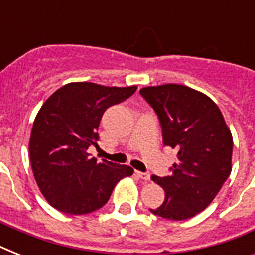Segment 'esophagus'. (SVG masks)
<instances>
[{
    "label": "esophagus",
    "instance_id": "34e87169",
    "mask_svg": "<svg viewBox=\"0 0 255 255\" xmlns=\"http://www.w3.org/2000/svg\"><path fill=\"white\" fill-rule=\"evenodd\" d=\"M136 174H137L140 178L145 180V181H149V180H151V174L147 173V172H139V170H136Z\"/></svg>",
    "mask_w": 255,
    "mask_h": 255
}]
</instances>
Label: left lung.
Returning a JSON list of instances; mask_svg holds the SVG:
<instances>
[{"label": "left lung", "mask_w": 255, "mask_h": 255, "mask_svg": "<svg viewBox=\"0 0 255 255\" xmlns=\"http://www.w3.org/2000/svg\"><path fill=\"white\" fill-rule=\"evenodd\" d=\"M140 95L159 118L164 145L177 156L170 176H152L165 200L149 210L167 220H188L213 201L229 177L232 133L217 104L193 88L169 83L141 88Z\"/></svg>", "instance_id": "left-lung-1"}]
</instances>
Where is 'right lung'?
Segmentation results:
<instances>
[{
  "label": "right lung",
  "mask_w": 255,
  "mask_h": 255,
  "mask_svg": "<svg viewBox=\"0 0 255 255\" xmlns=\"http://www.w3.org/2000/svg\"><path fill=\"white\" fill-rule=\"evenodd\" d=\"M132 87L77 82L54 92L34 120L29 152L34 177L51 206L66 214H87L110 200L115 185L133 169L98 161L87 149L99 140L108 107L127 100Z\"/></svg>",
  "instance_id": "obj_1"
}]
</instances>
